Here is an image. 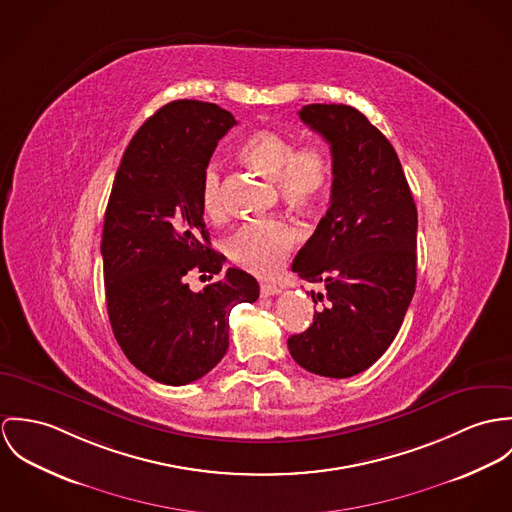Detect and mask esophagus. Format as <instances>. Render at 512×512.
I'll return each mask as SVG.
<instances>
[{"label":"esophagus","instance_id":"1","mask_svg":"<svg viewBox=\"0 0 512 512\" xmlns=\"http://www.w3.org/2000/svg\"><path fill=\"white\" fill-rule=\"evenodd\" d=\"M281 288L273 283H261V296H275L279 294Z\"/></svg>","mask_w":512,"mask_h":512}]
</instances>
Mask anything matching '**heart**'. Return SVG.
Here are the masks:
<instances>
[{
    "instance_id": "1",
    "label": "heart",
    "mask_w": 512,
    "mask_h": 512,
    "mask_svg": "<svg viewBox=\"0 0 512 512\" xmlns=\"http://www.w3.org/2000/svg\"><path fill=\"white\" fill-rule=\"evenodd\" d=\"M239 157L249 167L277 180L279 196L290 208H314L328 194L332 161L320 145L296 147L281 131L259 129L243 141ZM200 200L208 218L222 220L226 216L224 174L216 163H210L202 172ZM298 239V229L281 218H269L243 224L229 237L226 251L237 267L269 277L283 267Z\"/></svg>"
}]
</instances>
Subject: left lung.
<instances>
[{
  "instance_id": "8db88e82",
  "label": "left lung",
  "mask_w": 512,
  "mask_h": 512,
  "mask_svg": "<svg viewBox=\"0 0 512 512\" xmlns=\"http://www.w3.org/2000/svg\"><path fill=\"white\" fill-rule=\"evenodd\" d=\"M298 115L330 143L334 180L326 216L292 261L300 279L326 286V304L288 351L314 375L345 379L400 330L416 288L418 214L397 151L359 110L310 104Z\"/></svg>"
}]
</instances>
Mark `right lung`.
Returning <instances> with one entry per match:
<instances>
[{"instance_id":"add662e5","label":"right lung","mask_w":512,"mask_h":512,"mask_svg":"<svg viewBox=\"0 0 512 512\" xmlns=\"http://www.w3.org/2000/svg\"><path fill=\"white\" fill-rule=\"evenodd\" d=\"M235 123L216 104L171 102L141 125L115 172L102 233L108 316L125 357L163 385L212 371L228 351L231 308L259 298V283L235 267L200 292L186 283L190 271L220 275L226 261L210 247L200 184Z\"/></svg>"}]
</instances>
